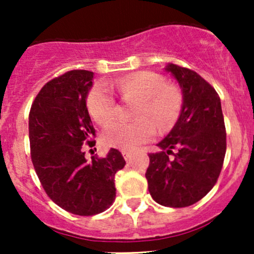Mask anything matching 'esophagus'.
<instances>
[{"instance_id": "obj_1", "label": "esophagus", "mask_w": 254, "mask_h": 254, "mask_svg": "<svg viewBox=\"0 0 254 254\" xmlns=\"http://www.w3.org/2000/svg\"><path fill=\"white\" fill-rule=\"evenodd\" d=\"M122 153H123V157H124L125 160H130L132 156L131 151H122Z\"/></svg>"}]
</instances>
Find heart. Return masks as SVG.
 <instances>
[{
	"label": "heart",
	"instance_id": "1",
	"mask_svg": "<svg viewBox=\"0 0 254 254\" xmlns=\"http://www.w3.org/2000/svg\"><path fill=\"white\" fill-rule=\"evenodd\" d=\"M123 98L139 102L135 122H114L104 129L102 139L107 146L122 150H136L152 139L156 125L167 129L178 118L183 104L181 89L155 72L132 73L109 84ZM89 113L98 124L106 125L117 112L115 99L106 83H98L91 89L87 98Z\"/></svg>",
	"mask_w": 254,
	"mask_h": 254
}]
</instances>
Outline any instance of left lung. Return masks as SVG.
I'll use <instances>...</instances> for the list:
<instances>
[{"label": "left lung", "instance_id": "8db88e82", "mask_svg": "<svg viewBox=\"0 0 254 254\" xmlns=\"http://www.w3.org/2000/svg\"><path fill=\"white\" fill-rule=\"evenodd\" d=\"M165 70L178 82L183 104L175 127L157 143L161 151L148 155L145 176L156 203L184 207L204 198L216 183L226 153V130L220 97L205 79L175 64Z\"/></svg>", "mask_w": 254, "mask_h": 254}]
</instances>
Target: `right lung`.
I'll return each mask as SVG.
<instances>
[{
  "mask_svg": "<svg viewBox=\"0 0 254 254\" xmlns=\"http://www.w3.org/2000/svg\"><path fill=\"white\" fill-rule=\"evenodd\" d=\"M94 73L68 71L48 82L29 113L32 162L49 198L71 214L103 212L115 199V173L124 168L122 153L111 148L104 158L87 161L94 127L86 99Z\"/></svg>",
  "mask_w": 254,
  "mask_h": 254,
  "instance_id": "1",
  "label": "right lung"
}]
</instances>
